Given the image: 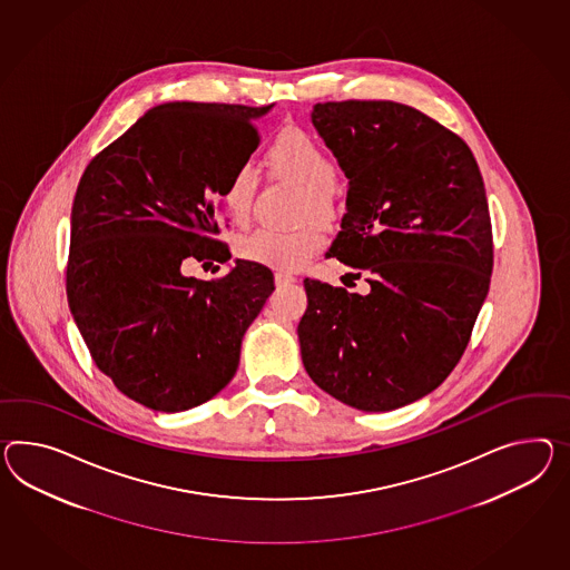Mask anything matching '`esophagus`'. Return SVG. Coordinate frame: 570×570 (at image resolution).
I'll use <instances>...</instances> for the list:
<instances>
[{"instance_id":"34e87169","label":"esophagus","mask_w":570,"mask_h":570,"mask_svg":"<svg viewBox=\"0 0 570 570\" xmlns=\"http://www.w3.org/2000/svg\"><path fill=\"white\" fill-rule=\"evenodd\" d=\"M276 286L278 288H282V286H291V284H294L296 279L292 278V276H286V274H276Z\"/></svg>"}]
</instances>
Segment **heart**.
Here are the masks:
<instances>
[{
    "label": "heart",
    "mask_w": 570,
    "mask_h": 570,
    "mask_svg": "<svg viewBox=\"0 0 570 570\" xmlns=\"http://www.w3.org/2000/svg\"><path fill=\"white\" fill-rule=\"evenodd\" d=\"M267 163L279 179L303 189L298 204V223L294 230L257 228L238 238L236 253L250 264L264 265L276 272L303 269L325 245V235L318 223H334L337 216V199L334 185L337 181V165L315 139L298 127L284 129L274 139ZM257 191V173L249 165L236 167L223 189L226 216L233 224L249 223L253 197Z\"/></svg>",
    "instance_id": "b5f03b06"
}]
</instances>
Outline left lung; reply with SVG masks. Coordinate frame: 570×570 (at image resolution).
Masks as SVG:
<instances>
[{
    "instance_id": "obj_1",
    "label": "left lung",
    "mask_w": 570,
    "mask_h": 570,
    "mask_svg": "<svg viewBox=\"0 0 570 570\" xmlns=\"http://www.w3.org/2000/svg\"><path fill=\"white\" fill-rule=\"evenodd\" d=\"M311 124L347 179V214L330 250L362 269L371 291L305 279L303 364L350 407L397 410L455 368L484 305V181L468 144L407 105L320 102Z\"/></svg>"
}]
</instances>
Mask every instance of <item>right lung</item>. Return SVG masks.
Returning a JSON list of instances; mask_svg holds the SVG:
<instances>
[{
    "label": "right lung",
    "mask_w": 570,
    "mask_h": 570,
    "mask_svg": "<svg viewBox=\"0 0 570 570\" xmlns=\"http://www.w3.org/2000/svg\"><path fill=\"white\" fill-rule=\"evenodd\" d=\"M272 107L158 105L83 170L71 208V315L98 368L154 412L220 393L274 292L272 272L243 259L214 282L181 274L187 257L230 259L214 238L216 202Z\"/></svg>",
    "instance_id": "add662e5"
}]
</instances>
